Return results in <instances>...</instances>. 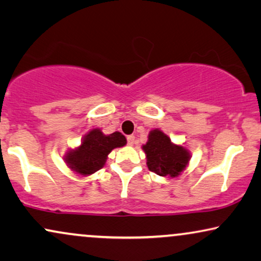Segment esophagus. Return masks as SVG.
I'll return each mask as SVG.
<instances>
[{
    "label": "esophagus",
    "mask_w": 261,
    "mask_h": 261,
    "mask_svg": "<svg viewBox=\"0 0 261 261\" xmlns=\"http://www.w3.org/2000/svg\"><path fill=\"white\" fill-rule=\"evenodd\" d=\"M126 140H127L128 145H133L135 143V136H134V135H130V136H127Z\"/></svg>",
    "instance_id": "obj_1"
}]
</instances>
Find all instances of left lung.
<instances>
[{"instance_id":"left-lung-1","label":"left lung","mask_w":261,"mask_h":261,"mask_svg":"<svg viewBox=\"0 0 261 261\" xmlns=\"http://www.w3.org/2000/svg\"><path fill=\"white\" fill-rule=\"evenodd\" d=\"M149 171L160 176H178L190 161V152L181 145L173 144L159 128L150 131L143 147Z\"/></svg>"}]
</instances>
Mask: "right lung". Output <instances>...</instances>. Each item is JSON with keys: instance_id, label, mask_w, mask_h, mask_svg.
Instances as JSON below:
<instances>
[{"instance_id": "obj_1", "label": "right lung", "mask_w": 261, "mask_h": 261, "mask_svg": "<svg viewBox=\"0 0 261 261\" xmlns=\"http://www.w3.org/2000/svg\"><path fill=\"white\" fill-rule=\"evenodd\" d=\"M125 144L126 138L118 131L106 136L101 130L94 128L83 137L79 148L65 155L64 160L71 171L81 175H89L102 168L107 155L114 148L124 147Z\"/></svg>"}]
</instances>
